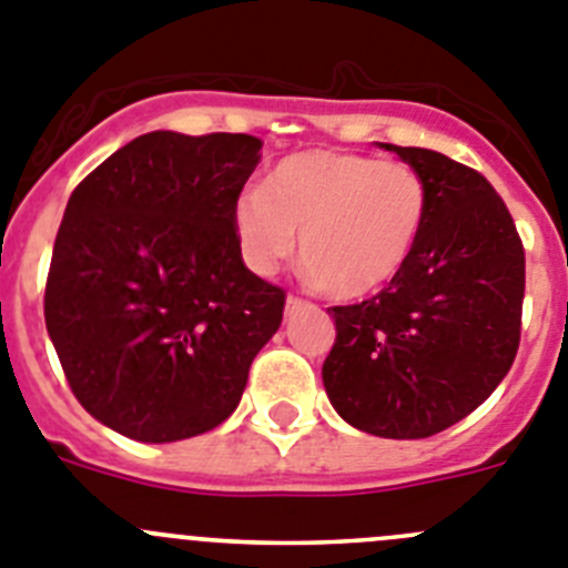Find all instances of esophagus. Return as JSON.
Masks as SVG:
<instances>
[{"mask_svg": "<svg viewBox=\"0 0 568 568\" xmlns=\"http://www.w3.org/2000/svg\"><path fill=\"white\" fill-rule=\"evenodd\" d=\"M305 308V300H300V296L288 294L285 296V316H294L296 311H303Z\"/></svg>", "mask_w": 568, "mask_h": 568, "instance_id": "esophagus-1", "label": "esophagus"}]
</instances>
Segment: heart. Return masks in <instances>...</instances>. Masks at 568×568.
I'll return each mask as SVG.
<instances>
[{"label": "heart", "mask_w": 568, "mask_h": 568, "mask_svg": "<svg viewBox=\"0 0 568 568\" xmlns=\"http://www.w3.org/2000/svg\"><path fill=\"white\" fill-rule=\"evenodd\" d=\"M430 192L410 163L305 150L274 163L232 206L237 252L268 277L294 248L325 294L359 300L398 277L418 246Z\"/></svg>", "instance_id": "obj_1"}]
</instances>
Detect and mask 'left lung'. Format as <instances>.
I'll list each match as a JSON object with an SVG mask.
<instances>
[{"instance_id": "8db88e82", "label": "left lung", "mask_w": 568, "mask_h": 568, "mask_svg": "<svg viewBox=\"0 0 568 568\" xmlns=\"http://www.w3.org/2000/svg\"><path fill=\"white\" fill-rule=\"evenodd\" d=\"M379 146L424 178L430 212L416 252L387 288L328 308L336 342L322 385L356 430L427 438L469 416L513 367L524 243L481 172L422 146Z\"/></svg>"}]
</instances>
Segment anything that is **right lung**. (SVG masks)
<instances>
[{"instance_id":"right-lung-1","label":"right lung","mask_w":568,"mask_h":568,"mask_svg":"<svg viewBox=\"0 0 568 568\" xmlns=\"http://www.w3.org/2000/svg\"><path fill=\"white\" fill-rule=\"evenodd\" d=\"M260 146L146 132L70 195L44 322L75 398L110 430L146 444L212 430L277 334L283 288L248 272L232 229Z\"/></svg>"}]
</instances>
